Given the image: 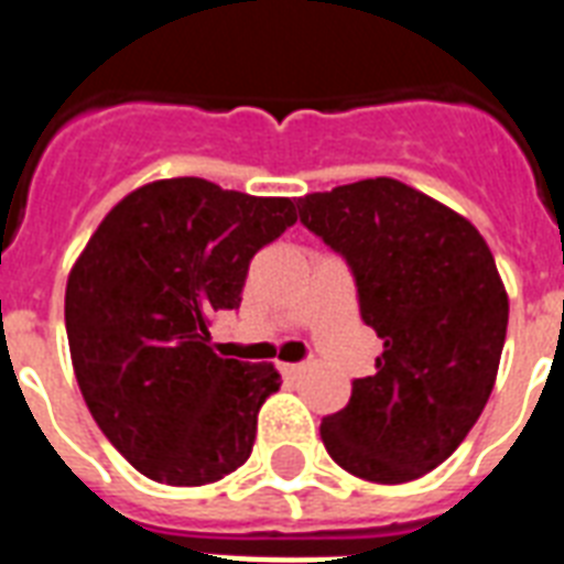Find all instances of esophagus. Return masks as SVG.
<instances>
[{
  "label": "esophagus",
  "mask_w": 564,
  "mask_h": 564,
  "mask_svg": "<svg viewBox=\"0 0 564 564\" xmlns=\"http://www.w3.org/2000/svg\"><path fill=\"white\" fill-rule=\"evenodd\" d=\"M283 377H301L307 371V362H281Z\"/></svg>",
  "instance_id": "1"
}]
</instances>
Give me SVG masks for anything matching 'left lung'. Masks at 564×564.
I'll list each match as a JSON object with an SVG mask.
<instances>
[{
    "mask_svg": "<svg viewBox=\"0 0 564 564\" xmlns=\"http://www.w3.org/2000/svg\"><path fill=\"white\" fill-rule=\"evenodd\" d=\"M299 216L348 260L383 339L322 442L354 477L419 480L463 445L498 380L509 295L495 257L465 216L394 178L310 193Z\"/></svg>",
    "mask_w": 564,
    "mask_h": 564,
    "instance_id": "obj_1",
    "label": "left lung"
}]
</instances>
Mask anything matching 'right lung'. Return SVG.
<instances>
[{
    "instance_id": "obj_1",
    "label": "right lung",
    "mask_w": 564,
    "mask_h": 564,
    "mask_svg": "<svg viewBox=\"0 0 564 564\" xmlns=\"http://www.w3.org/2000/svg\"><path fill=\"white\" fill-rule=\"evenodd\" d=\"M295 225L292 198L163 178L128 193L66 281V339L87 410L149 480L207 486L251 456L272 362L225 360L210 318L242 301L251 257Z\"/></svg>"
}]
</instances>
